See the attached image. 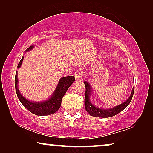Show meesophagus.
Here are the masks:
<instances>
[{
    "label": "esophagus",
    "instance_id": "1",
    "mask_svg": "<svg viewBox=\"0 0 153 153\" xmlns=\"http://www.w3.org/2000/svg\"><path fill=\"white\" fill-rule=\"evenodd\" d=\"M74 77L75 79H77V80L81 79V77H82V71L81 70L76 71V72L74 73Z\"/></svg>",
    "mask_w": 153,
    "mask_h": 153
}]
</instances>
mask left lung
<instances>
[{
	"label": "left lung",
	"mask_w": 153,
	"mask_h": 153,
	"mask_svg": "<svg viewBox=\"0 0 153 153\" xmlns=\"http://www.w3.org/2000/svg\"><path fill=\"white\" fill-rule=\"evenodd\" d=\"M83 83H84L85 86L84 101L85 110L91 116L98 117V118H109V117L116 116V114H119L123 110H124L129 105V104L130 103L134 95V87L129 97L124 102H123L122 104L110 108H102L97 107V106L92 104L91 101V96L92 93H92L93 91H92L91 85L88 81H83Z\"/></svg>",
	"instance_id": "left-lung-1"
}]
</instances>
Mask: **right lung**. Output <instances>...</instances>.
<instances>
[{"instance_id":"1","label":"right lung","mask_w":153,"mask_h":153,"mask_svg":"<svg viewBox=\"0 0 153 153\" xmlns=\"http://www.w3.org/2000/svg\"><path fill=\"white\" fill-rule=\"evenodd\" d=\"M33 48H34V46H30L26 50V52L30 51ZM23 60H24V57H22L20 62H19L17 66L18 68H20L21 66H22ZM75 78L74 76H68L60 78L55 91H54L51 97H49L47 100L42 102L30 101V100L26 99V97L22 95L18 88L19 81L17 72H16L14 83H15L16 95H17V97L21 103L23 104L24 107H26L32 114L37 115V116H48V115L53 114L54 113H56L59 109L60 105H61L62 97H63L68 89L72 84Z\"/></svg>"}]
</instances>
